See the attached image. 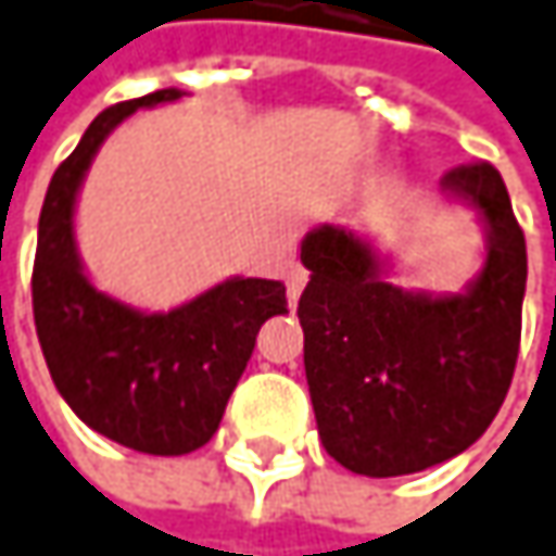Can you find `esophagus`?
<instances>
[{
	"instance_id": "1",
	"label": "esophagus",
	"mask_w": 556,
	"mask_h": 556,
	"mask_svg": "<svg viewBox=\"0 0 556 556\" xmlns=\"http://www.w3.org/2000/svg\"><path fill=\"white\" fill-rule=\"evenodd\" d=\"M305 282H308V274H305V270H302L299 264H292V267H289V277H286V292H289V305H295V302H299V295H302Z\"/></svg>"
}]
</instances>
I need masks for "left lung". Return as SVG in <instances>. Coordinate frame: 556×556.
I'll use <instances>...</instances> for the list:
<instances>
[{
  "instance_id": "8db88e82",
  "label": "left lung",
  "mask_w": 556,
  "mask_h": 556,
  "mask_svg": "<svg viewBox=\"0 0 556 556\" xmlns=\"http://www.w3.org/2000/svg\"><path fill=\"white\" fill-rule=\"evenodd\" d=\"M442 193L483 228V264L462 292L394 286L391 261L353 228L318 226L302 238L308 394L328 455L353 475L401 478L462 455L513 381L526 235L486 162L452 168Z\"/></svg>"
}]
</instances>
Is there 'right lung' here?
<instances>
[{
    "instance_id": "1",
    "label": "right lung",
    "mask_w": 556,
    "mask_h": 556,
    "mask_svg": "<svg viewBox=\"0 0 556 556\" xmlns=\"http://www.w3.org/2000/svg\"><path fill=\"white\" fill-rule=\"evenodd\" d=\"M177 98L180 88H162L91 121L47 187L30 277L37 340L56 391L85 427L146 455L206 445L261 325L289 312L279 279L231 277L172 312H142L85 274L76 203L98 149L136 111Z\"/></svg>"
}]
</instances>
